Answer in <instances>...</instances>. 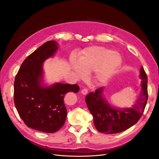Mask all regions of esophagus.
<instances>
[{"label": "esophagus", "instance_id": "34e87169", "mask_svg": "<svg viewBox=\"0 0 159 159\" xmlns=\"http://www.w3.org/2000/svg\"><path fill=\"white\" fill-rule=\"evenodd\" d=\"M81 93L84 94V95H86L88 93V89H83L81 91Z\"/></svg>", "mask_w": 159, "mask_h": 159}]
</instances>
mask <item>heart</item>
Masks as SVG:
<instances>
[{"mask_svg":"<svg viewBox=\"0 0 159 159\" xmlns=\"http://www.w3.org/2000/svg\"><path fill=\"white\" fill-rule=\"evenodd\" d=\"M119 53L102 46H92L85 49L79 57L78 63L71 61V68L77 78H84L86 73L93 71L91 81L93 84H103L111 78L122 64Z\"/></svg>","mask_w":159,"mask_h":159,"instance_id":"obj_1","label":"heart"}]
</instances>
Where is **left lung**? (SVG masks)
Returning <instances> with one entry per match:
<instances>
[{"instance_id":"left-lung-1","label":"left lung","mask_w":159,"mask_h":159,"mask_svg":"<svg viewBox=\"0 0 159 159\" xmlns=\"http://www.w3.org/2000/svg\"><path fill=\"white\" fill-rule=\"evenodd\" d=\"M141 96L131 108H115L103 98V88L95 90L86 95L85 102L93 123L98 131L114 134L125 131L137 123L141 117L148 100L147 75L143 67H141Z\"/></svg>"}]
</instances>
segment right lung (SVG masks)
<instances>
[{"instance_id":"add662e5","label":"right lung","mask_w":159,"mask_h":159,"mask_svg":"<svg viewBox=\"0 0 159 159\" xmlns=\"http://www.w3.org/2000/svg\"><path fill=\"white\" fill-rule=\"evenodd\" d=\"M58 49L56 41H48L22 62L14 83V101L17 111L26 125L44 133H55L64 125L67 109L65 94L78 93L76 84H43V63Z\"/></svg>"}]
</instances>
